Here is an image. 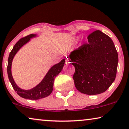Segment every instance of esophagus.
Masks as SVG:
<instances>
[{
	"mask_svg": "<svg viewBox=\"0 0 129 129\" xmlns=\"http://www.w3.org/2000/svg\"><path fill=\"white\" fill-rule=\"evenodd\" d=\"M71 59H70L69 58H67L66 59V63H71Z\"/></svg>",
	"mask_w": 129,
	"mask_h": 129,
	"instance_id": "34e87169",
	"label": "esophagus"
}]
</instances>
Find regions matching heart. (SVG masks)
Here are the masks:
<instances>
[{
	"instance_id": "obj_1",
	"label": "heart",
	"mask_w": 129,
	"mask_h": 129,
	"mask_svg": "<svg viewBox=\"0 0 129 129\" xmlns=\"http://www.w3.org/2000/svg\"><path fill=\"white\" fill-rule=\"evenodd\" d=\"M77 39H78V38H75L73 39V42H75V41H76Z\"/></svg>"
}]
</instances>
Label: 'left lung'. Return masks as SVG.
<instances>
[{
	"label": "left lung",
	"mask_w": 129,
	"mask_h": 129,
	"mask_svg": "<svg viewBox=\"0 0 129 129\" xmlns=\"http://www.w3.org/2000/svg\"><path fill=\"white\" fill-rule=\"evenodd\" d=\"M88 44L71 52L76 88L81 93L96 95L105 92L116 78L118 54L112 39L100 30L88 37Z\"/></svg>",
	"instance_id": "obj_1"
}]
</instances>
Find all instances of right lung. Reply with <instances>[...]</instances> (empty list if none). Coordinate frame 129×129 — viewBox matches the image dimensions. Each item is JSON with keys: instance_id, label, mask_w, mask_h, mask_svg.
<instances>
[{"instance_id": "right-lung-1", "label": "right lung", "mask_w": 129, "mask_h": 129, "mask_svg": "<svg viewBox=\"0 0 129 129\" xmlns=\"http://www.w3.org/2000/svg\"><path fill=\"white\" fill-rule=\"evenodd\" d=\"M37 37L38 35L37 34H31L23 38L20 39L15 45L9 56L8 68H7L9 80L17 94L23 99L33 100L43 99L50 95L53 90L54 79L62 70L65 63V59H63L59 63H56L51 67L42 80L33 88L29 90H24L19 87L15 82L12 74V64L13 59L15 55L23 45L29 42L32 38Z\"/></svg>"}]
</instances>
